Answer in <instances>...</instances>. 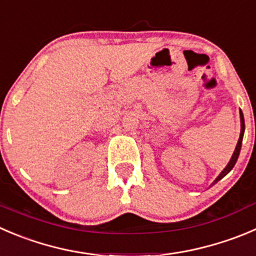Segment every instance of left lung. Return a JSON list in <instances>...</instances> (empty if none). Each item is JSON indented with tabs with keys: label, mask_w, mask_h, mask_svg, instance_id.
Here are the masks:
<instances>
[{
	"label": "left lung",
	"mask_w": 256,
	"mask_h": 256,
	"mask_svg": "<svg viewBox=\"0 0 256 256\" xmlns=\"http://www.w3.org/2000/svg\"><path fill=\"white\" fill-rule=\"evenodd\" d=\"M240 121H242V132H240V138H239V141H238V144H236V148H235L234 154H232V158H230V161H229V164H228V165H226V168H225L224 170L222 171V174H220V175L218 176L216 180H215L214 182H212V185H214V184H216L218 181H219V180H222V178H224V176L226 175V174H229L230 171H232V168H234V166H235V164H236V160H238V158H239V154H240V148H242V136H244V130H245L244 116H242V110H240Z\"/></svg>",
	"instance_id": "1"
}]
</instances>
